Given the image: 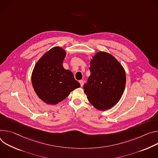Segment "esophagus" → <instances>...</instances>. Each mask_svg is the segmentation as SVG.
I'll use <instances>...</instances> for the list:
<instances>
[{
  "label": "esophagus",
  "instance_id": "obj_1",
  "mask_svg": "<svg viewBox=\"0 0 158 158\" xmlns=\"http://www.w3.org/2000/svg\"><path fill=\"white\" fill-rule=\"evenodd\" d=\"M79 82H80V86H83V84H84V81H83V80H80Z\"/></svg>",
  "mask_w": 158,
  "mask_h": 158
}]
</instances>
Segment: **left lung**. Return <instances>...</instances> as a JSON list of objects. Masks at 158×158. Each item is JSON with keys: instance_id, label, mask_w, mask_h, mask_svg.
Wrapping results in <instances>:
<instances>
[{"instance_id": "left-lung-1", "label": "left lung", "mask_w": 158, "mask_h": 158, "mask_svg": "<svg viewBox=\"0 0 158 158\" xmlns=\"http://www.w3.org/2000/svg\"><path fill=\"white\" fill-rule=\"evenodd\" d=\"M90 76L83 85L84 92L92 106L100 110L114 107L124 93V69L111 55L98 52L90 61Z\"/></svg>"}]
</instances>
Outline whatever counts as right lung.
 <instances>
[{
	"instance_id": "right-lung-1",
	"label": "right lung",
	"mask_w": 158,
	"mask_h": 158,
	"mask_svg": "<svg viewBox=\"0 0 158 158\" xmlns=\"http://www.w3.org/2000/svg\"><path fill=\"white\" fill-rule=\"evenodd\" d=\"M65 55L60 47L52 48L40 59L33 69L31 79L34 91L48 104L58 103L80 86L72 72L63 66Z\"/></svg>"
}]
</instances>
